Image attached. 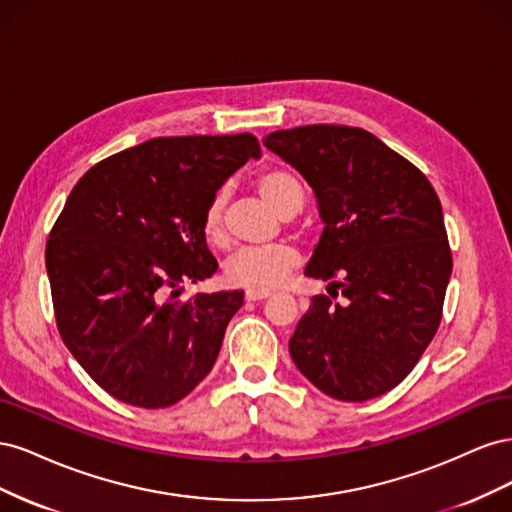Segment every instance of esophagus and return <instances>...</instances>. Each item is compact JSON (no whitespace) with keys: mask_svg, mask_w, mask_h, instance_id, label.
<instances>
[{"mask_svg":"<svg viewBox=\"0 0 512 512\" xmlns=\"http://www.w3.org/2000/svg\"><path fill=\"white\" fill-rule=\"evenodd\" d=\"M269 297H271V292H267V290H247L245 292L247 301H262V299H269Z\"/></svg>","mask_w":512,"mask_h":512,"instance_id":"obj_1","label":"esophagus"}]
</instances>
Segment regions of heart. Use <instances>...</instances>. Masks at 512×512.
<instances>
[{
	"label": "heart",
	"mask_w": 512,
	"mask_h": 512,
	"mask_svg": "<svg viewBox=\"0 0 512 512\" xmlns=\"http://www.w3.org/2000/svg\"><path fill=\"white\" fill-rule=\"evenodd\" d=\"M262 200L282 218H292L303 209L305 192L301 181L286 168H271L256 181ZM226 190H218L203 215V235L211 245L226 243L224 226ZM299 267V254L288 245H275L267 250H241L230 256L224 265L226 282L247 290H275Z\"/></svg>",
	"instance_id": "heart-1"
}]
</instances>
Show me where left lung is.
Instances as JSON below:
<instances>
[{"label":"left lung","mask_w":512,"mask_h":512,"mask_svg":"<svg viewBox=\"0 0 512 512\" xmlns=\"http://www.w3.org/2000/svg\"><path fill=\"white\" fill-rule=\"evenodd\" d=\"M314 190L324 230L305 275L327 282L290 337V356L339 401L380 397L404 380L442 320L453 258L427 177L380 138L348 126L265 136ZM337 291L345 301L333 304Z\"/></svg>","instance_id":"8db88e82"}]
</instances>
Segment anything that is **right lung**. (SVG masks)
<instances>
[{
    "instance_id": "add662e5",
    "label": "right lung",
    "mask_w": 512,
    "mask_h": 512,
    "mask_svg": "<svg viewBox=\"0 0 512 512\" xmlns=\"http://www.w3.org/2000/svg\"><path fill=\"white\" fill-rule=\"evenodd\" d=\"M252 158V134L151 138L91 166L70 192L46 243L57 329L123 404L173 406L218 359L243 292L177 297L218 271L203 215Z\"/></svg>"
}]
</instances>
